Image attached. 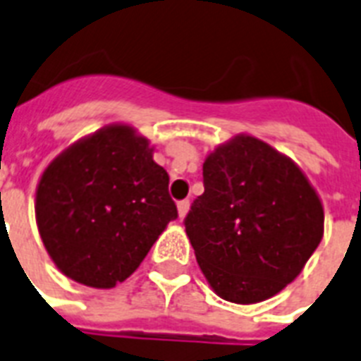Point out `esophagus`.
<instances>
[{"instance_id": "esophagus-1", "label": "esophagus", "mask_w": 361, "mask_h": 361, "mask_svg": "<svg viewBox=\"0 0 361 361\" xmlns=\"http://www.w3.org/2000/svg\"><path fill=\"white\" fill-rule=\"evenodd\" d=\"M189 206H191L189 200H180V202H178V215H180V219L185 217L187 212H189Z\"/></svg>"}]
</instances>
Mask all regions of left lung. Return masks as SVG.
<instances>
[{
	"instance_id": "left-lung-1",
	"label": "left lung",
	"mask_w": 361,
	"mask_h": 361,
	"mask_svg": "<svg viewBox=\"0 0 361 361\" xmlns=\"http://www.w3.org/2000/svg\"><path fill=\"white\" fill-rule=\"evenodd\" d=\"M185 232L215 294L258 303L296 279L324 234L319 195L290 157L238 135L202 166Z\"/></svg>"
}]
</instances>
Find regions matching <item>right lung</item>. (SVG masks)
Segmentation results:
<instances>
[{
  "mask_svg": "<svg viewBox=\"0 0 361 361\" xmlns=\"http://www.w3.org/2000/svg\"><path fill=\"white\" fill-rule=\"evenodd\" d=\"M35 217L61 274L114 288L178 217L169 174L129 125H109L75 142L42 172Z\"/></svg>",
  "mask_w": 361,
  "mask_h": 361,
  "instance_id": "add662e5",
  "label": "right lung"
}]
</instances>
